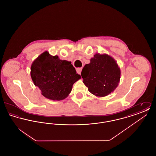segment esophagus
<instances>
[{
    "instance_id": "obj_1",
    "label": "esophagus",
    "mask_w": 156,
    "mask_h": 156,
    "mask_svg": "<svg viewBox=\"0 0 156 156\" xmlns=\"http://www.w3.org/2000/svg\"><path fill=\"white\" fill-rule=\"evenodd\" d=\"M82 68H76V72L78 74H81Z\"/></svg>"
}]
</instances>
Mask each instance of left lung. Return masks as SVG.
<instances>
[{
  "label": "left lung",
  "instance_id": "8db88e82",
  "mask_svg": "<svg viewBox=\"0 0 156 156\" xmlns=\"http://www.w3.org/2000/svg\"><path fill=\"white\" fill-rule=\"evenodd\" d=\"M83 82L89 92L97 97H105L118 87L120 70L115 60L107 54H97L81 72Z\"/></svg>",
  "mask_w": 156,
  "mask_h": 156
}]
</instances>
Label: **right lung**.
Returning <instances> with one entry per match:
<instances>
[{"label": "right lung", "mask_w": 156, "mask_h": 156, "mask_svg": "<svg viewBox=\"0 0 156 156\" xmlns=\"http://www.w3.org/2000/svg\"><path fill=\"white\" fill-rule=\"evenodd\" d=\"M31 77L44 97L60 101L68 97L75 82L81 78L71 62L48 52L41 54L31 66Z\"/></svg>", "instance_id": "1"}]
</instances>
